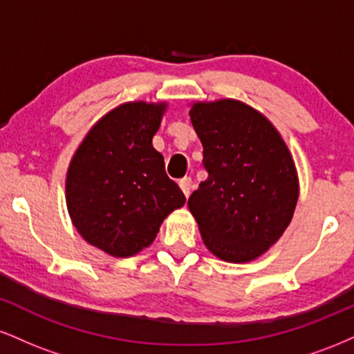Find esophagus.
<instances>
[{"mask_svg": "<svg viewBox=\"0 0 354 354\" xmlns=\"http://www.w3.org/2000/svg\"><path fill=\"white\" fill-rule=\"evenodd\" d=\"M191 186H193V181H191V178H183V180H180V188L183 193H185V196L188 198L189 193H191Z\"/></svg>", "mask_w": 354, "mask_h": 354, "instance_id": "esophagus-1", "label": "esophagus"}]
</instances>
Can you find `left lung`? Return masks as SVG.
<instances>
[{
    "label": "left lung",
    "mask_w": 354,
    "mask_h": 354,
    "mask_svg": "<svg viewBox=\"0 0 354 354\" xmlns=\"http://www.w3.org/2000/svg\"><path fill=\"white\" fill-rule=\"evenodd\" d=\"M191 123L208 178L188 200L206 248L246 263L273 246L293 218L298 174L278 129L236 100L194 103Z\"/></svg>",
    "instance_id": "obj_1"
}]
</instances>
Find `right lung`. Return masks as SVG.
<instances>
[{
    "mask_svg": "<svg viewBox=\"0 0 354 354\" xmlns=\"http://www.w3.org/2000/svg\"><path fill=\"white\" fill-rule=\"evenodd\" d=\"M166 103L133 101L89 129L66 174V206L89 245L116 258L148 248L186 198L153 148Z\"/></svg>",
    "mask_w": 354,
    "mask_h": 354,
    "instance_id": "add662e5",
    "label": "right lung"
}]
</instances>
